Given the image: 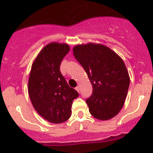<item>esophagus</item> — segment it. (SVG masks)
<instances>
[{"label": "esophagus", "instance_id": "obj_1", "mask_svg": "<svg viewBox=\"0 0 153 153\" xmlns=\"http://www.w3.org/2000/svg\"><path fill=\"white\" fill-rule=\"evenodd\" d=\"M75 89H76V90H77V91H78V92H80V88H79V86H77V87H76V88H75Z\"/></svg>", "mask_w": 153, "mask_h": 153}]
</instances>
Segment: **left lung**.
Here are the masks:
<instances>
[{"label": "left lung", "mask_w": 153, "mask_h": 153, "mask_svg": "<svg viewBox=\"0 0 153 153\" xmlns=\"http://www.w3.org/2000/svg\"><path fill=\"white\" fill-rule=\"evenodd\" d=\"M73 55L88 75L92 94L86 102L94 118L106 121L124 106L129 75L119 55L106 46L89 43L74 47Z\"/></svg>", "instance_id": "obj_1"}]
</instances>
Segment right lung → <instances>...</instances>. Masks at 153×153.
<instances>
[{"label":"right lung","instance_id":"add662e5","mask_svg":"<svg viewBox=\"0 0 153 153\" xmlns=\"http://www.w3.org/2000/svg\"><path fill=\"white\" fill-rule=\"evenodd\" d=\"M67 44L52 42L39 52L32 65L28 92L33 107L45 120L61 124L71 116L72 104L78 97L60 71L63 58L69 52Z\"/></svg>","mask_w":153,"mask_h":153}]
</instances>
